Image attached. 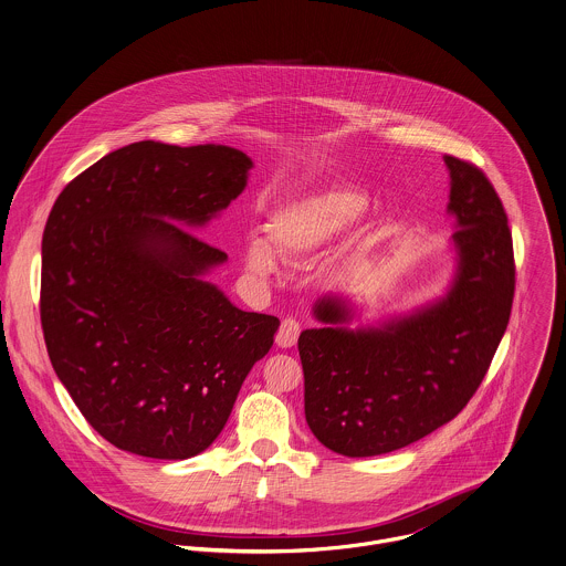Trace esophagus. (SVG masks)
I'll list each match as a JSON object with an SVG mask.
<instances>
[{"label": "esophagus", "instance_id": "obj_1", "mask_svg": "<svg viewBox=\"0 0 566 566\" xmlns=\"http://www.w3.org/2000/svg\"><path fill=\"white\" fill-rule=\"evenodd\" d=\"M301 335V324L294 317H285L276 333V346L279 348H292Z\"/></svg>", "mask_w": 566, "mask_h": 566}]
</instances>
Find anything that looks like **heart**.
Wrapping results in <instances>:
<instances>
[{
  "mask_svg": "<svg viewBox=\"0 0 566 566\" xmlns=\"http://www.w3.org/2000/svg\"><path fill=\"white\" fill-rule=\"evenodd\" d=\"M367 207V197L348 188H331L298 197L276 207L268 222V242L251 240L244 247V265L259 279L279 272L276 255L296 263L324 251L344 235Z\"/></svg>",
  "mask_w": 566,
  "mask_h": 566,
  "instance_id": "heart-1",
  "label": "heart"
}]
</instances>
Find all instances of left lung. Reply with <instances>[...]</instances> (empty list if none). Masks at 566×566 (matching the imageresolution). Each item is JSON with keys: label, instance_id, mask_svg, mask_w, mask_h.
I'll return each mask as SVG.
<instances>
[{"label": "left lung", "instance_id": "obj_1", "mask_svg": "<svg viewBox=\"0 0 566 566\" xmlns=\"http://www.w3.org/2000/svg\"><path fill=\"white\" fill-rule=\"evenodd\" d=\"M454 270L446 292L376 324L344 294L315 301L319 328L298 337L305 417L335 454L365 459L407 448L463 411L509 326L513 235L504 206L473 164L443 155Z\"/></svg>", "mask_w": 566, "mask_h": 566}]
</instances>
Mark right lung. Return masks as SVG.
<instances>
[{
  "label": "right lung",
  "instance_id": "obj_1",
  "mask_svg": "<svg viewBox=\"0 0 566 566\" xmlns=\"http://www.w3.org/2000/svg\"><path fill=\"white\" fill-rule=\"evenodd\" d=\"M251 168L233 147L143 140L102 157L53 203L41 279L48 353L118 450L201 454L272 348L279 317L242 311L209 283L227 255L188 231L231 206Z\"/></svg>",
  "mask_w": 566,
  "mask_h": 566
}]
</instances>
